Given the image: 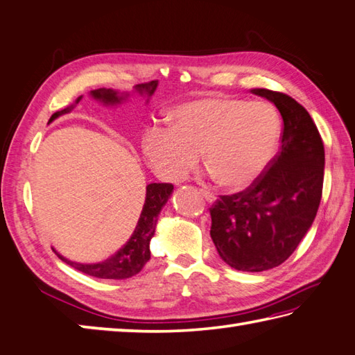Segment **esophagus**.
I'll use <instances>...</instances> for the list:
<instances>
[{
	"label": "esophagus",
	"instance_id": "1",
	"mask_svg": "<svg viewBox=\"0 0 355 355\" xmlns=\"http://www.w3.org/2000/svg\"><path fill=\"white\" fill-rule=\"evenodd\" d=\"M200 192H202V196L205 197V200L206 202H209V203H212L216 200V196L212 194L211 191H208V189H200Z\"/></svg>",
	"mask_w": 355,
	"mask_h": 355
}]
</instances>
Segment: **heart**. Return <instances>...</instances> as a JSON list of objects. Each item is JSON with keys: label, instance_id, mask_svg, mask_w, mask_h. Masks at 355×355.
Here are the masks:
<instances>
[{"label": "heart", "instance_id": "heart-1", "mask_svg": "<svg viewBox=\"0 0 355 355\" xmlns=\"http://www.w3.org/2000/svg\"><path fill=\"white\" fill-rule=\"evenodd\" d=\"M279 118L267 102L203 98L178 105L164 128H150L144 155L161 177L186 178L202 153L218 184L241 189L254 182L272 161L279 141Z\"/></svg>", "mask_w": 355, "mask_h": 355}]
</instances>
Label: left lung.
Listing matches in <instances>:
<instances>
[{
    "label": "left lung",
    "mask_w": 355,
    "mask_h": 355,
    "mask_svg": "<svg viewBox=\"0 0 355 355\" xmlns=\"http://www.w3.org/2000/svg\"><path fill=\"white\" fill-rule=\"evenodd\" d=\"M282 116L281 147L259 177L209 208L211 239L241 272H263L292 256L317 216L324 180V146L311 114L290 96L257 88Z\"/></svg>",
    "instance_id": "left-lung-1"
}]
</instances>
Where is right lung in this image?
I'll list each match as a JSON object with an SVG mask.
<instances>
[{
  "label": "right lung",
  "mask_w": 355,
  "mask_h": 355,
  "mask_svg": "<svg viewBox=\"0 0 355 355\" xmlns=\"http://www.w3.org/2000/svg\"><path fill=\"white\" fill-rule=\"evenodd\" d=\"M158 80H150L146 83H141V85H137V89L141 93H147L152 94L155 92ZM96 99H101L105 104H119V102L124 99L122 96H118V93L113 92V89H94L92 92ZM80 101V98L77 99V102ZM71 110L69 108H65V110L55 112L53 116H51L49 121L55 119L57 116H60L63 113H68ZM173 186L171 183H152L146 188V202L143 206V211H141L139 220L137 228H135L133 234L128 242L122 247L118 253L112 256L110 259H107L104 262L99 263H77V262H71L65 257L60 256L57 253V256L60 257L63 262H67L68 266L74 267L79 272L94 276V278H101V279H127L132 278L137 273H139L143 267L147 263V261L150 259V239L153 233H155V227H157V220H158V214L161 208H163L164 203L167 202V198L172 194Z\"/></svg>",
  "instance_id": "right-lung-1"
}]
</instances>
